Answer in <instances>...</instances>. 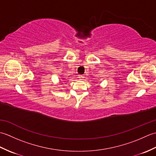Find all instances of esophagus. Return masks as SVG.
I'll return each instance as SVG.
<instances>
[{
  "label": "esophagus",
  "mask_w": 156,
  "mask_h": 156,
  "mask_svg": "<svg viewBox=\"0 0 156 156\" xmlns=\"http://www.w3.org/2000/svg\"><path fill=\"white\" fill-rule=\"evenodd\" d=\"M78 78L80 79V80H83V79L84 78V75H79Z\"/></svg>",
  "instance_id": "obj_1"
}]
</instances>
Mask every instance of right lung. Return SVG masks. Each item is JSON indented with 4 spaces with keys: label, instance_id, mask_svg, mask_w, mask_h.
<instances>
[{
    "label": "right lung",
    "instance_id": "obj_1",
    "mask_svg": "<svg viewBox=\"0 0 156 156\" xmlns=\"http://www.w3.org/2000/svg\"><path fill=\"white\" fill-rule=\"evenodd\" d=\"M62 78V81L63 82H64L65 80H64V78ZM59 81H60V82H61V80H59Z\"/></svg>",
    "mask_w": 156,
    "mask_h": 156
}]
</instances>
